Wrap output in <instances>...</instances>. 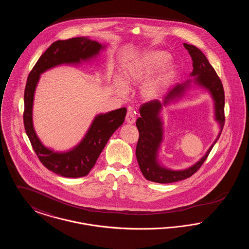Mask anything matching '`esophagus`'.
<instances>
[{
    "label": "esophagus",
    "mask_w": 249,
    "mask_h": 249,
    "mask_svg": "<svg viewBox=\"0 0 249 249\" xmlns=\"http://www.w3.org/2000/svg\"><path fill=\"white\" fill-rule=\"evenodd\" d=\"M126 121H127V123H129V124H133V123L135 122L134 114H133L131 111H129V112L127 113V115H126Z\"/></svg>",
    "instance_id": "34e87169"
}]
</instances>
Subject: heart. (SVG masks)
<instances>
[{
    "mask_svg": "<svg viewBox=\"0 0 249 249\" xmlns=\"http://www.w3.org/2000/svg\"><path fill=\"white\" fill-rule=\"evenodd\" d=\"M170 55L164 51L152 50L143 52L125 64L122 71V82L119 78L114 79L115 88L123 92L125 86L139 83L151 74L160 67V69L149 77L141 88V95L145 100H152L170 82L175 74L176 67L173 64H165Z\"/></svg>",
    "mask_w": 249,
    "mask_h": 249,
    "instance_id": "1",
    "label": "heart"
}]
</instances>
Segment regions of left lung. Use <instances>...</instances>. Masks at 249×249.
Here are the masks:
<instances>
[{"mask_svg": "<svg viewBox=\"0 0 249 249\" xmlns=\"http://www.w3.org/2000/svg\"><path fill=\"white\" fill-rule=\"evenodd\" d=\"M184 47L189 51L193 61V71L190 73L191 76H195L193 83L207 89L212 95L214 106V117L220 126V132L207 152L194 165L180 171L167 169L160 165L157 159L158 151L162 142L163 136L162 122L160 118V113L163 106L168 105L171 101L181 98L185 94L187 89L190 87L191 80L190 79L181 85L178 84L172 88L164 96L162 103L158 100H153L142 105L139 109L141 117L136 120V127L139 131V139L136 145L135 154L143 177L149 181L160 184L178 182L194 175L203 164L214 143L218 140L225 123V95L221 80L212 65L209 63L208 59H206L199 48L186 43H184Z\"/></svg>", "mask_w": 249, "mask_h": 249, "instance_id": "8db88e82", "label": "left lung"}]
</instances>
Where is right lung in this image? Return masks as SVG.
<instances>
[{
    "instance_id": "add662e5",
    "label": "right lung",
    "mask_w": 249,
    "mask_h": 249,
    "mask_svg": "<svg viewBox=\"0 0 249 249\" xmlns=\"http://www.w3.org/2000/svg\"><path fill=\"white\" fill-rule=\"evenodd\" d=\"M106 46L88 37H76L54 42L39 58L29 73L24 91V127L38 159L49 171L64 177H86L95 165L109 138L123 124L125 107L95 117L83 140L67 152H55L46 147L38 136L33 123V106L40 74L61 64H78L99 54Z\"/></svg>"
}]
</instances>
